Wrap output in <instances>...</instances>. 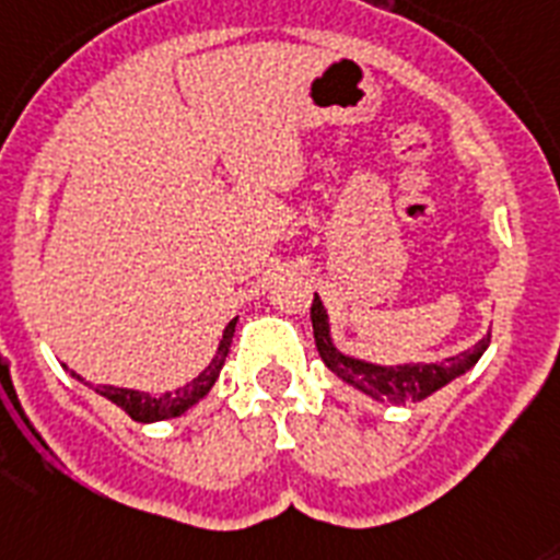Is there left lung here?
<instances>
[{
  "label": "left lung",
  "mask_w": 560,
  "mask_h": 560,
  "mask_svg": "<svg viewBox=\"0 0 560 560\" xmlns=\"http://www.w3.org/2000/svg\"><path fill=\"white\" fill-rule=\"evenodd\" d=\"M312 326L320 360L340 381L354 386L363 395L374 397V400H381V404L395 406L418 404V400H427L429 395H435L446 383L457 381L460 374L469 372L489 346V335H483L472 349L452 354V358L429 360V363H423V360H418V363H392V366L372 363V360L354 358V354H346L337 349L335 337H331L329 312H326L317 294H314L312 303Z\"/></svg>",
  "instance_id": "1"
}]
</instances>
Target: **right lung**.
<instances>
[{
    "mask_svg": "<svg viewBox=\"0 0 560 560\" xmlns=\"http://www.w3.org/2000/svg\"><path fill=\"white\" fill-rule=\"evenodd\" d=\"M234 329H237V317L229 323L223 329V337H220V343H217V352L211 358L206 369H202L194 381H188L186 386H179L174 392H163V395H151V392H140V389H125V386H110V383H91L82 381L80 374L71 372V377L82 381L88 389H94L96 395L108 397L110 404H117L125 415L137 423H156V420H171L179 418V415H186L191 406H197L208 392L214 389L217 377L223 372V363L229 358L231 340H234Z\"/></svg>",
    "mask_w": 560,
    "mask_h": 560,
    "instance_id": "right-lung-1",
    "label": "right lung"
}]
</instances>
